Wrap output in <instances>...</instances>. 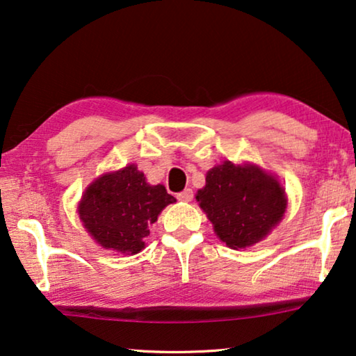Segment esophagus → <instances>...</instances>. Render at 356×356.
Masks as SVG:
<instances>
[{
  "mask_svg": "<svg viewBox=\"0 0 356 356\" xmlns=\"http://www.w3.org/2000/svg\"><path fill=\"white\" fill-rule=\"evenodd\" d=\"M178 200H181V202H191V200H193V197H194V194H193V189H184L183 193H179L178 195Z\"/></svg>",
  "mask_w": 356,
  "mask_h": 356,
  "instance_id": "esophagus-1",
  "label": "esophagus"
}]
</instances>
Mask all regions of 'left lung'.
I'll list each match as a JSON object with an SVG mask.
<instances>
[{
  "mask_svg": "<svg viewBox=\"0 0 356 356\" xmlns=\"http://www.w3.org/2000/svg\"><path fill=\"white\" fill-rule=\"evenodd\" d=\"M195 200L220 241L236 250L265 239L287 209L286 191L276 175L249 162L226 161L210 168Z\"/></svg>",
  "mask_w": 356,
  "mask_h": 356,
  "instance_id": "obj_1",
  "label": "left lung"
}]
</instances>
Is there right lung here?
Listing matches in <instances>:
<instances>
[{"label": "right lung", "instance_id": "1", "mask_svg": "<svg viewBox=\"0 0 356 356\" xmlns=\"http://www.w3.org/2000/svg\"><path fill=\"white\" fill-rule=\"evenodd\" d=\"M177 202L163 184H149L135 163L97 177L81 195L80 221L102 249L135 255L144 249L149 226Z\"/></svg>", "mask_w": 356, "mask_h": 356}]
</instances>
